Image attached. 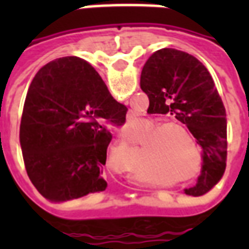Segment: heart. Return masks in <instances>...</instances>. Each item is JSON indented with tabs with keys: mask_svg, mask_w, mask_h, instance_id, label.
Listing matches in <instances>:
<instances>
[{
	"mask_svg": "<svg viewBox=\"0 0 249 249\" xmlns=\"http://www.w3.org/2000/svg\"><path fill=\"white\" fill-rule=\"evenodd\" d=\"M152 128L151 135L142 142V149L146 159L155 168V176H172L178 181H185L196 175L189 171L193 160L200 161V146L192 132L178 123L162 124L159 120L149 121Z\"/></svg>",
	"mask_w": 249,
	"mask_h": 249,
	"instance_id": "1",
	"label": "heart"
}]
</instances>
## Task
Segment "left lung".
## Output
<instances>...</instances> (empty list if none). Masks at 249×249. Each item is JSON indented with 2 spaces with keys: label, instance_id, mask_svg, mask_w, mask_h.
I'll use <instances>...</instances> for the list:
<instances>
[{
  "label": "left lung",
  "instance_id": "1",
  "mask_svg": "<svg viewBox=\"0 0 249 249\" xmlns=\"http://www.w3.org/2000/svg\"><path fill=\"white\" fill-rule=\"evenodd\" d=\"M140 87L149 98L148 113L173 114L197 140L201 173L185 193H207L224 175L227 161L225 108L208 69L185 52L164 48L146 60Z\"/></svg>",
  "mask_w": 249,
  "mask_h": 249
}]
</instances>
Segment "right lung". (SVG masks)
I'll use <instances>...</instances> for the list:
<instances>
[{
	"instance_id": "obj_1",
	"label": "right lung",
	"mask_w": 249,
	"mask_h": 249,
	"mask_svg": "<svg viewBox=\"0 0 249 249\" xmlns=\"http://www.w3.org/2000/svg\"><path fill=\"white\" fill-rule=\"evenodd\" d=\"M126 107L80 57L42 66L30 84L19 125L25 168L37 191L60 203L105 191L103 167L112 133Z\"/></svg>"
}]
</instances>
